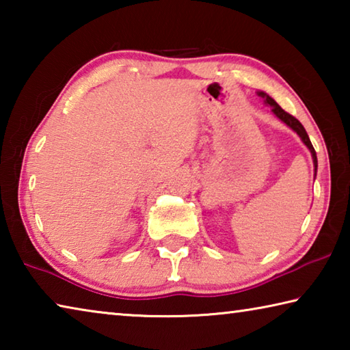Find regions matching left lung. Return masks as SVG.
Segmentation results:
<instances>
[{
	"label": "left lung",
	"instance_id": "obj_1",
	"mask_svg": "<svg viewBox=\"0 0 350 350\" xmlns=\"http://www.w3.org/2000/svg\"><path fill=\"white\" fill-rule=\"evenodd\" d=\"M258 94V97H260L264 100V103L265 105H269L270 108H271V112H273V114L280 118V120L282 122V123H286V125L292 129V131H295L296 134L299 135V139L303 140V144L309 148V151H310V154H312V159H313V171H315V176H317V170H318V159H317V152H315V150H313V145H312V142H310V139H309V135H307V133H306V129H304V126L301 125L299 123V120H296V118L293 117V116H290L288 112H286L284 111L280 105H278L273 98H271L267 92H264V91H258L256 92Z\"/></svg>",
	"mask_w": 350,
	"mask_h": 350
}]
</instances>
